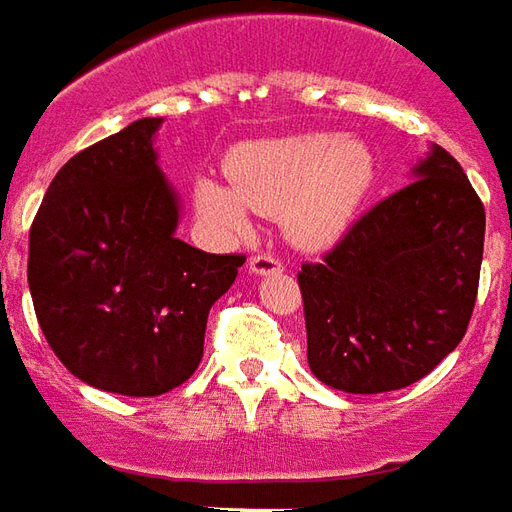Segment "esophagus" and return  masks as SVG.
Instances as JSON below:
<instances>
[{"mask_svg": "<svg viewBox=\"0 0 512 512\" xmlns=\"http://www.w3.org/2000/svg\"><path fill=\"white\" fill-rule=\"evenodd\" d=\"M281 270H284V262L275 253H256V256H250V273L270 275L281 273Z\"/></svg>", "mask_w": 512, "mask_h": 512, "instance_id": "1", "label": "esophagus"}]
</instances>
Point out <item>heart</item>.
Returning a JSON list of instances; mask_svg holds the SVG:
<instances>
[{"instance_id": "1", "label": "heart", "mask_w": 512, "mask_h": 512, "mask_svg": "<svg viewBox=\"0 0 512 512\" xmlns=\"http://www.w3.org/2000/svg\"><path fill=\"white\" fill-rule=\"evenodd\" d=\"M231 187L204 179L198 206L226 231L248 228V209L284 212L289 237L320 248L350 226L375 181V159L358 140L336 134H295L239 148L228 162Z\"/></svg>"}]
</instances>
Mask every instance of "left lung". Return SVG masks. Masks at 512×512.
<instances>
[{"instance_id": "left-lung-1", "label": "left lung", "mask_w": 512, "mask_h": 512, "mask_svg": "<svg viewBox=\"0 0 512 512\" xmlns=\"http://www.w3.org/2000/svg\"><path fill=\"white\" fill-rule=\"evenodd\" d=\"M485 209L441 146L416 179L350 223L297 273L308 366L333 389L380 394L430 375L469 328Z\"/></svg>"}]
</instances>
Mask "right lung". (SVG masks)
I'll return each mask as SVG.
<instances>
[{"instance_id": "obj_1", "label": "right lung", "mask_w": 512, "mask_h": 512, "mask_svg": "<svg viewBox=\"0 0 512 512\" xmlns=\"http://www.w3.org/2000/svg\"><path fill=\"white\" fill-rule=\"evenodd\" d=\"M140 118L57 170L30 228L32 306L65 369L126 397L176 389L201 364L209 308L242 253L176 237L179 201Z\"/></svg>"}]
</instances>
